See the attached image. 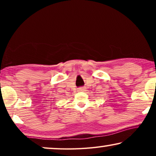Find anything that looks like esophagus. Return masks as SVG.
Wrapping results in <instances>:
<instances>
[{"instance_id":"1","label":"esophagus","mask_w":156,"mask_h":156,"mask_svg":"<svg viewBox=\"0 0 156 156\" xmlns=\"http://www.w3.org/2000/svg\"><path fill=\"white\" fill-rule=\"evenodd\" d=\"M78 91H84L85 90V88L84 87H80V88H78Z\"/></svg>"}]
</instances>
